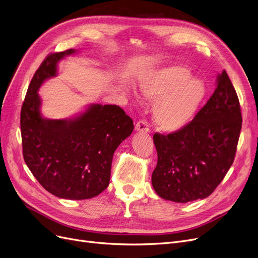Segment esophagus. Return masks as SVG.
<instances>
[{
    "mask_svg": "<svg viewBox=\"0 0 258 258\" xmlns=\"http://www.w3.org/2000/svg\"><path fill=\"white\" fill-rule=\"evenodd\" d=\"M135 130L137 132H142V133H148L150 130H149V124L146 120H139L136 125H135Z\"/></svg>",
    "mask_w": 258,
    "mask_h": 258,
    "instance_id": "34e87169",
    "label": "esophagus"
}]
</instances>
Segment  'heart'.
I'll list each match as a JSON object with an SVG mask.
<instances>
[{"label": "heart", "mask_w": 258, "mask_h": 258, "mask_svg": "<svg viewBox=\"0 0 258 258\" xmlns=\"http://www.w3.org/2000/svg\"><path fill=\"white\" fill-rule=\"evenodd\" d=\"M142 97L156 101L153 119L163 132L182 130L192 120L205 98L204 83L183 66H170L142 74L137 83Z\"/></svg>", "instance_id": "obj_1"}]
</instances>
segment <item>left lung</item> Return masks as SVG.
I'll return each mask as SVG.
<instances>
[{
    "instance_id": "obj_1",
    "label": "left lung",
    "mask_w": 258,
    "mask_h": 258,
    "mask_svg": "<svg viewBox=\"0 0 258 258\" xmlns=\"http://www.w3.org/2000/svg\"><path fill=\"white\" fill-rule=\"evenodd\" d=\"M241 122L239 100L223 71L191 122L168 135L154 134L157 165L152 185L156 194L177 203L211 196L233 164Z\"/></svg>"
}]
</instances>
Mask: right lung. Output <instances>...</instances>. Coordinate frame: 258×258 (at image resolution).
<instances>
[{
  "label": "right lung",
  "mask_w": 258,
  "mask_h": 258,
  "mask_svg": "<svg viewBox=\"0 0 258 258\" xmlns=\"http://www.w3.org/2000/svg\"><path fill=\"white\" fill-rule=\"evenodd\" d=\"M74 52L49 54L35 72L21 108V137L25 164L46 191L86 200L108 187L114 151L134 123L117 105L92 104L73 119L42 117L38 89L56 76L57 62Z\"/></svg>",
  "instance_id": "obj_1"
}]
</instances>
